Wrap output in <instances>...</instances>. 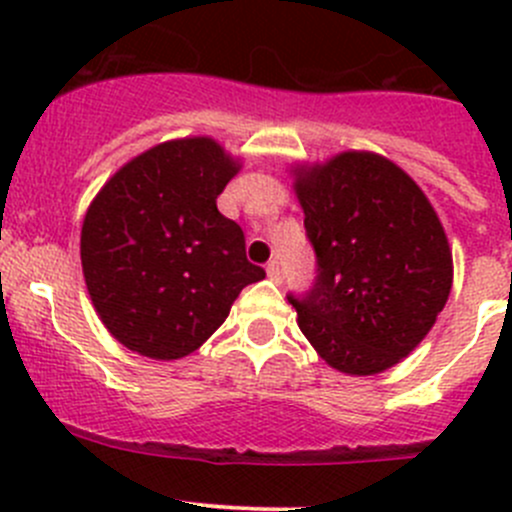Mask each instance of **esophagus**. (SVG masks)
I'll use <instances>...</instances> for the list:
<instances>
[{
  "label": "esophagus",
  "mask_w": 512,
  "mask_h": 512,
  "mask_svg": "<svg viewBox=\"0 0 512 512\" xmlns=\"http://www.w3.org/2000/svg\"><path fill=\"white\" fill-rule=\"evenodd\" d=\"M267 277H270L272 282H280V280H282L280 262H277V260H270V262H267Z\"/></svg>",
  "instance_id": "34e87169"
}]
</instances>
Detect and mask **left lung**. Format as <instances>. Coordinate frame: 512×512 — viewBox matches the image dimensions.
Listing matches in <instances>:
<instances>
[{"mask_svg": "<svg viewBox=\"0 0 512 512\" xmlns=\"http://www.w3.org/2000/svg\"><path fill=\"white\" fill-rule=\"evenodd\" d=\"M317 277L287 294L297 324L337 371L371 376L399 364L446 307L453 260L436 210L376 153L347 151L294 170Z\"/></svg>", "mask_w": 512, "mask_h": 512, "instance_id": "1", "label": "left lung"}]
</instances>
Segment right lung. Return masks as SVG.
Masks as SVG:
<instances>
[{
	"label": "right lung",
	"mask_w": 512,
	"mask_h": 512,
	"mask_svg": "<svg viewBox=\"0 0 512 512\" xmlns=\"http://www.w3.org/2000/svg\"><path fill=\"white\" fill-rule=\"evenodd\" d=\"M237 170L213 138L160 143L123 165L86 210V287L131 352L188 356L225 322L237 294L265 277L247 260L242 227L218 210Z\"/></svg>",
	"instance_id": "obj_1"
}]
</instances>
